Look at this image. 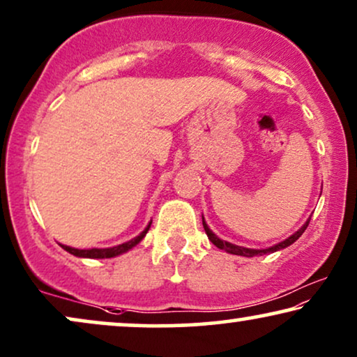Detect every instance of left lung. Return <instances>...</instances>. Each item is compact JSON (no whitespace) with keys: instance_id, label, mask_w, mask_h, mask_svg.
I'll return each instance as SVG.
<instances>
[{"instance_id":"obj_1","label":"left lung","mask_w":357,"mask_h":357,"mask_svg":"<svg viewBox=\"0 0 357 357\" xmlns=\"http://www.w3.org/2000/svg\"><path fill=\"white\" fill-rule=\"evenodd\" d=\"M310 222V218L307 219V221L302 224V227L299 229V231H296L292 236H289L287 238H284V241L276 243V245L273 247H268V248H247V247H241V245H236V243H231L227 241H222V238H219L216 234H214L211 229L208 227L206 221H204L203 218V227H204V232H206V236L209 241H211L214 245H216L218 248H221V250H226L227 253H232V255H241V257H255V255H265V253H273V252H278V250H282V248L289 247L291 243H294L297 238H299L302 234H304V231L307 229V226H309Z\"/></svg>"}]
</instances>
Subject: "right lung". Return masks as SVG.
Segmentation results:
<instances>
[{"label": "right lung", "instance_id": "1", "mask_svg": "<svg viewBox=\"0 0 357 357\" xmlns=\"http://www.w3.org/2000/svg\"><path fill=\"white\" fill-rule=\"evenodd\" d=\"M153 222V221H151ZM151 222L146 226V229L143 232L139 234V236H136L135 238H131L128 242H123L120 243V245H115V247H109V248H84V250H81V248H73V247H68V245H60L65 248L66 252H70L71 255L75 257H81V258H114V257H119L121 253L131 250V248L138 245V243L143 241L146 234H148L149 227H151Z\"/></svg>", "mask_w": 357, "mask_h": 357}]
</instances>
